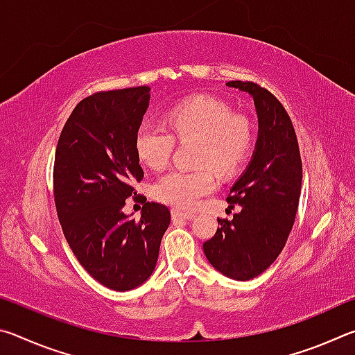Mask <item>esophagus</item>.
<instances>
[{"label":"esophagus","mask_w":355,"mask_h":355,"mask_svg":"<svg viewBox=\"0 0 355 355\" xmlns=\"http://www.w3.org/2000/svg\"><path fill=\"white\" fill-rule=\"evenodd\" d=\"M172 218H173V219H184V220H191V219H194V218H196V214H192V213H186V211H182V209L173 208V209H172Z\"/></svg>","instance_id":"esophagus-1"}]
</instances>
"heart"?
<instances>
[{"label":"heart","instance_id":"1","mask_svg":"<svg viewBox=\"0 0 355 355\" xmlns=\"http://www.w3.org/2000/svg\"><path fill=\"white\" fill-rule=\"evenodd\" d=\"M167 127L144 122L136 133V153L141 163L163 171L171 161L175 141L196 142L192 171H172L153 186L159 202L177 208H194L218 184L216 174L227 178L241 169L254 144V127L241 114L209 95L184 100L167 114Z\"/></svg>","mask_w":355,"mask_h":355}]
</instances>
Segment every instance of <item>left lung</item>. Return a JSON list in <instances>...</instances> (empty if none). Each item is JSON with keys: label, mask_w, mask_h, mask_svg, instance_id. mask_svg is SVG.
<instances>
[{"label": "left lung", "mask_w": 355, "mask_h": 355, "mask_svg": "<svg viewBox=\"0 0 355 355\" xmlns=\"http://www.w3.org/2000/svg\"><path fill=\"white\" fill-rule=\"evenodd\" d=\"M254 98L258 136L245 171L227 202L239 205L232 220L218 219L216 235L203 243L211 266L233 280H250L279 257L296 218L302 161L291 119L274 95L254 83L228 81Z\"/></svg>", "instance_id": "left-lung-1"}]
</instances>
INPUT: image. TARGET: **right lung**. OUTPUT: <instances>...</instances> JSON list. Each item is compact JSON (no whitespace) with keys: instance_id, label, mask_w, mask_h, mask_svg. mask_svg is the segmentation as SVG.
Wrapping results in <instances>:
<instances>
[{"instance_id":"add662e5","label":"right lung","mask_w":355,"mask_h":355,"mask_svg":"<svg viewBox=\"0 0 355 355\" xmlns=\"http://www.w3.org/2000/svg\"><path fill=\"white\" fill-rule=\"evenodd\" d=\"M148 101V86L81 100L56 148L55 202L65 239L81 266L114 291L135 290L152 275L171 224L161 203H144L137 220L123 213L144 177L136 133Z\"/></svg>"}]
</instances>
